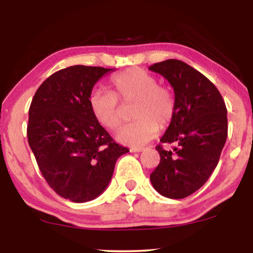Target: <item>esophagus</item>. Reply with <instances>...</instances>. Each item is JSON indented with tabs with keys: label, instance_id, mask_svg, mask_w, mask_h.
<instances>
[{
	"label": "esophagus",
	"instance_id": "obj_1",
	"mask_svg": "<svg viewBox=\"0 0 253 253\" xmlns=\"http://www.w3.org/2000/svg\"><path fill=\"white\" fill-rule=\"evenodd\" d=\"M144 150H145L144 147H131L130 148L131 152H141V151H144Z\"/></svg>",
	"mask_w": 253,
	"mask_h": 253
}]
</instances>
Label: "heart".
<instances>
[{"label": "heart", "mask_w": 253, "mask_h": 253, "mask_svg": "<svg viewBox=\"0 0 253 253\" xmlns=\"http://www.w3.org/2000/svg\"><path fill=\"white\" fill-rule=\"evenodd\" d=\"M158 83L155 76L143 69H129L110 79V92L92 93L89 109L99 124L115 131L122 123V108L119 101H136L132 115L137 120L123 126L117 138L126 145L141 146L153 139L159 132V126H167L175 115L174 93Z\"/></svg>", "instance_id": "heart-1"}]
</instances>
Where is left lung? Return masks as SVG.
Listing matches in <instances>:
<instances>
[{
	"label": "left lung",
	"mask_w": 253,
	"mask_h": 253,
	"mask_svg": "<svg viewBox=\"0 0 253 253\" xmlns=\"http://www.w3.org/2000/svg\"><path fill=\"white\" fill-rule=\"evenodd\" d=\"M174 88L175 115L157 146L160 164L150 178L164 197L185 198L205 184L219 162L228 133L227 108L220 92L205 76L179 60L151 65Z\"/></svg>",
	"instance_id": "1"
}]
</instances>
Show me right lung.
Segmentation results:
<instances>
[{
    "instance_id": "right-lung-1",
    "label": "right lung",
    "mask_w": 253,
    "mask_h": 253,
    "mask_svg": "<svg viewBox=\"0 0 253 253\" xmlns=\"http://www.w3.org/2000/svg\"><path fill=\"white\" fill-rule=\"evenodd\" d=\"M114 69L74 65L37 89L29 110L27 139L41 174L57 195L74 203L95 199L127 153L89 109L93 86Z\"/></svg>"
}]
</instances>
